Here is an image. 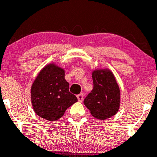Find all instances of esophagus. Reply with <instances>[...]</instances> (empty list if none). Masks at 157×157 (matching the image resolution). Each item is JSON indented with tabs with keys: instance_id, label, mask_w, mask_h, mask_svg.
<instances>
[{
	"instance_id": "1",
	"label": "esophagus",
	"mask_w": 157,
	"mask_h": 157,
	"mask_svg": "<svg viewBox=\"0 0 157 157\" xmlns=\"http://www.w3.org/2000/svg\"><path fill=\"white\" fill-rule=\"evenodd\" d=\"M77 100H78L79 102H82L83 100V94H78V95L77 96Z\"/></svg>"
}]
</instances>
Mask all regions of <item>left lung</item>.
Listing matches in <instances>:
<instances>
[{
    "label": "left lung",
    "mask_w": 157,
    "mask_h": 157,
    "mask_svg": "<svg viewBox=\"0 0 157 157\" xmlns=\"http://www.w3.org/2000/svg\"><path fill=\"white\" fill-rule=\"evenodd\" d=\"M94 89L83 103L97 119L106 120L115 115L121 104V90L113 74L109 69H97L92 72Z\"/></svg>",
    "instance_id": "left-lung-1"
}]
</instances>
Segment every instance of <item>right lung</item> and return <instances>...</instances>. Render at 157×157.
<instances>
[{
	"label": "right lung",
	"mask_w": 157,
	"mask_h": 157,
	"mask_svg": "<svg viewBox=\"0 0 157 157\" xmlns=\"http://www.w3.org/2000/svg\"><path fill=\"white\" fill-rule=\"evenodd\" d=\"M65 71L55 63L45 66L36 76L30 89L31 103L36 115L49 121L63 117L69 106L77 101L70 93Z\"/></svg>",
	"instance_id": "add662e5"
}]
</instances>
